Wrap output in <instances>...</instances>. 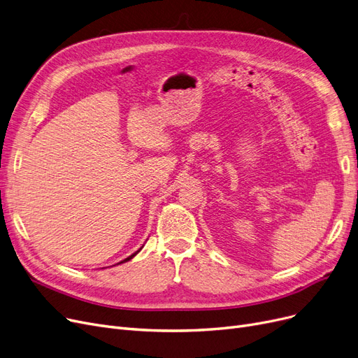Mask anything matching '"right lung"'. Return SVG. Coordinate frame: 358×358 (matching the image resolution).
I'll list each match as a JSON object with an SVG mask.
<instances>
[{"label":"right lung","mask_w":358,"mask_h":358,"mask_svg":"<svg viewBox=\"0 0 358 358\" xmlns=\"http://www.w3.org/2000/svg\"><path fill=\"white\" fill-rule=\"evenodd\" d=\"M141 250H142V247H141V248H138V250H137V252H136V253H133V255H131V256H129V257H127V259H124V260H121V262H120V263H124V262H129V260H130V259H133V257H134V256H136V255H137V253H138V252H141Z\"/></svg>","instance_id":"right-lung-1"}]
</instances>
